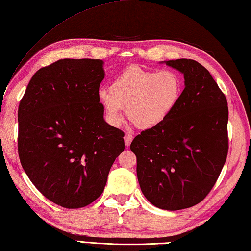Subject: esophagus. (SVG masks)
<instances>
[{"instance_id": "1", "label": "esophagus", "mask_w": 251, "mask_h": 251, "mask_svg": "<svg viewBox=\"0 0 251 251\" xmlns=\"http://www.w3.org/2000/svg\"><path fill=\"white\" fill-rule=\"evenodd\" d=\"M132 139H134V136H132L131 134H126L125 135V137H124V140H125V145L128 147L130 144H131V141H132Z\"/></svg>"}]
</instances>
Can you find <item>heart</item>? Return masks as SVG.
<instances>
[{
  "label": "heart",
  "instance_id": "b5f03b06",
  "mask_svg": "<svg viewBox=\"0 0 251 251\" xmlns=\"http://www.w3.org/2000/svg\"><path fill=\"white\" fill-rule=\"evenodd\" d=\"M184 90V80L174 70H147L130 66L113 79L110 89L102 88L99 100L109 120L119 124L127 116L139 129L161 125L178 106Z\"/></svg>",
  "mask_w": 251,
  "mask_h": 251
}]
</instances>
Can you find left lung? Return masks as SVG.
I'll use <instances>...</instances> for the list:
<instances>
[{"label": "left lung", "mask_w": 251, "mask_h": 251, "mask_svg": "<svg viewBox=\"0 0 251 251\" xmlns=\"http://www.w3.org/2000/svg\"><path fill=\"white\" fill-rule=\"evenodd\" d=\"M184 74L178 106L161 125L142 130L130 145L145 197L163 210L201 202L213 188L228 152L225 95L200 63L166 61Z\"/></svg>", "instance_id": "obj_1"}]
</instances>
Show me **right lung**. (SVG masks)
I'll return each mask as SVG.
<instances>
[{"mask_svg":"<svg viewBox=\"0 0 251 251\" xmlns=\"http://www.w3.org/2000/svg\"><path fill=\"white\" fill-rule=\"evenodd\" d=\"M103 62L64 58L40 68L18 106V155L44 197L66 209L86 207L104 190L124 132L103 119Z\"/></svg>","mask_w":251,"mask_h":251,"instance_id":"right-lung-1","label":"right lung"}]
</instances>
